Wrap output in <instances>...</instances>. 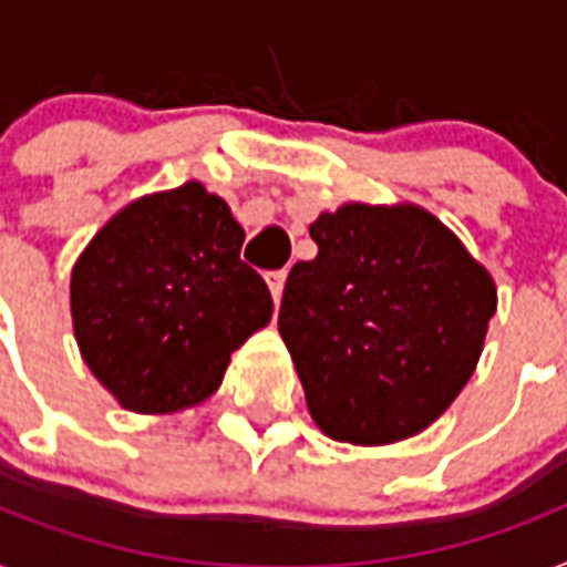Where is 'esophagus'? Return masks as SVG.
Wrapping results in <instances>:
<instances>
[{"label":"esophagus","instance_id":"obj_1","mask_svg":"<svg viewBox=\"0 0 567 567\" xmlns=\"http://www.w3.org/2000/svg\"><path fill=\"white\" fill-rule=\"evenodd\" d=\"M285 279H288V270H270L268 274V285H270V293H274V302H279V299H282Z\"/></svg>","mask_w":567,"mask_h":567}]
</instances>
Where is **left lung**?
<instances>
[{
  "label": "left lung",
  "mask_w": 567,
  "mask_h": 567,
  "mask_svg": "<svg viewBox=\"0 0 567 567\" xmlns=\"http://www.w3.org/2000/svg\"><path fill=\"white\" fill-rule=\"evenodd\" d=\"M279 334L317 427L388 445L425 431L466 388L498 306L489 270L411 204H343L308 227Z\"/></svg>",
  "instance_id": "obj_1"
}]
</instances>
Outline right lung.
I'll use <instances>...</instances> for the list:
<instances>
[{
    "label": "right lung",
    "mask_w": 567,
    "mask_h": 567,
    "mask_svg": "<svg viewBox=\"0 0 567 567\" xmlns=\"http://www.w3.org/2000/svg\"><path fill=\"white\" fill-rule=\"evenodd\" d=\"M244 229L197 179L124 206L72 268V326L92 375L133 413L209 399L229 355L270 323Z\"/></svg>",
    "instance_id": "1"
}]
</instances>
